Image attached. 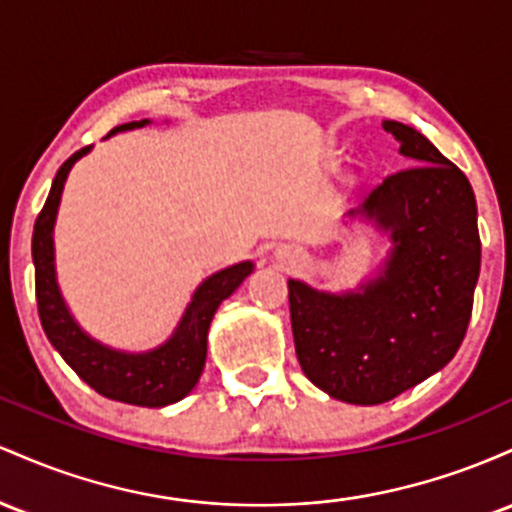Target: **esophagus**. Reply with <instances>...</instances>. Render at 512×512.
<instances>
[{
	"instance_id": "1",
	"label": "esophagus",
	"mask_w": 512,
	"mask_h": 512,
	"mask_svg": "<svg viewBox=\"0 0 512 512\" xmlns=\"http://www.w3.org/2000/svg\"><path fill=\"white\" fill-rule=\"evenodd\" d=\"M280 256H283V258H287V261H295V251H283V254H280Z\"/></svg>"
}]
</instances>
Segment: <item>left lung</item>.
I'll use <instances>...</instances> for the list:
<instances>
[{
  "mask_svg": "<svg viewBox=\"0 0 512 512\" xmlns=\"http://www.w3.org/2000/svg\"><path fill=\"white\" fill-rule=\"evenodd\" d=\"M382 128L416 166L387 176L348 212L389 232L380 275L343 295L287 280L302 372L333 399L360 406L394 399L455 358L481 268L467 176L418 130L396 120Z\"/></svg>",
  "mask_w": 512,
  "mask_h": 512,
  "instance_id": "8db88e82",
  "label": "left lung"
}]
</instances>
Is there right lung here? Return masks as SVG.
Here are the masks:
<instances>
[{
  "instance_id": "1",
  "label": "right lung",
  "mask_w": 512,
  "mask_h": 512,
  "mask_svg": "<svg viewBox=\"0 0 512 512\" xmlns=\"http://www.w3.org/2000/svg\"><path fill=\"white\" fill-rule=\"evenodd\" d=\"M147 123V118L123 123L108 132V137L123 130L142 128ZM89 149L91 147H82L79 152H74L57 169L48 200H45L36 227H33L31 251L33 266H36L38 317L48 341L91 389H96L106 399L159 409V406L181 401L198 384L205 367V355H208L210 321L215 317L220 302L227 300L244 283L246 275L254 271V263H237V266H229L225 271L203 280L198 290L193 292V300L183 312L176 331L159 348L147 350V353H123V350H113L94 341L89 333L79 329L65 300H62L55 278L53 249L55 215L67 174H70L74 162L82 159Z\"/></svg>"
}]
</instances>
